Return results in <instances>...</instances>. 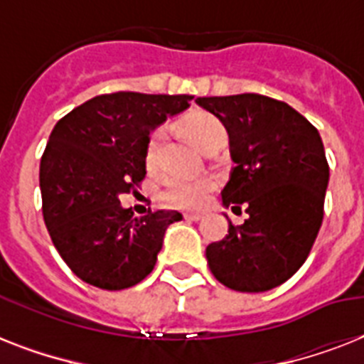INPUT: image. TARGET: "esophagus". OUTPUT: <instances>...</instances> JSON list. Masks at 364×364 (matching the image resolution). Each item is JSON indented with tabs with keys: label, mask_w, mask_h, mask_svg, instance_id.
<instances>
[{
	"label": "esophagus",
	"mask_w": 364,
	"mask_h": 364,
	"mask_svg": "<svg viewBox=\"0 0 364 364\" xmlns=\"http://www.w3.org/2000/svg\"><path fill=\"white\" fill-rule=\"evenodd\" d=\"M185 219H187V221H200L202 215H200V213H185Z\"/></svg>",
	"instance_id": "34e87169"
}]
</instances>
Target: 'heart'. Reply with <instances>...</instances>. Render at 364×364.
I'll return each instance as SVG.
<instances>
[{
  "instance_id": "obj_1",
  "label": "heart",
  "mask_w": 364,
  "mask_h": 364,
  "mask_svg": "<svg viewBox=\"0 0 364 364\" xmlns=\"http://www.w3.org/2000/svg\"><path fill=\"white\" fill-rule=\"evenodd\" d=\"M179 128L183 134L193 139L202 151L211 153L213 149H219L227 141V130L219 119H215L210 113H193V115L185 117L179 122ZM166 132L154 130L149 137L147 153H145V160H147L149 168H154L156 159H159L160 147L164 143ZM215 188V181L211 177H194V179H170L166 183L164 188L160 191V200L162 204L168 208H179V210H198L208 202L210 193Z\"/></svg>"
}]
</instances>
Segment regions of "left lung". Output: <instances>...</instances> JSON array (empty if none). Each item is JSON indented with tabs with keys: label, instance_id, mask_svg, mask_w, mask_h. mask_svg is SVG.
<instances>
[{
	"label": "left lung",
	"instance_id": "1",
	"mask_svg": "<svg viewBox=\"0 0 364 364\" xmlns=\"http://www.w3.org/2000/svg\"><path fill=\"white\" fill-rule=\"evenodd\" d=\"M196 104L223 122L236 166L223 204L245 210L243 225L205 247L211 274L240 293L282 285L304 264L323 223L328 162L319 132L279 100L211 96Z\"/></svg>",
	"mask_w": 364,
	"mask_h": 364
}]
</instances>
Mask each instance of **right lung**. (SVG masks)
Returning <instances> with one entry per match:
<instances>
[{
	"label": "right lung",
	"instance_id": "right-lung-1",
	"mask_svg": "<svg viewBox=\"0 0 364 364\" xmlns=\"http://www.w3.org/2000/svg\"><path fill=\"white\" fill-rule=\"evenodd\" d=\"M179 94H102L62 117L39 166L43 219L54 247L82 282L121 291L153 272L177 211L134 217L121 205L145 179L149 134L188 107Z\"/></svg>",
	"mask_w": 364,
	"mask_h": 364
}]
</instances>
